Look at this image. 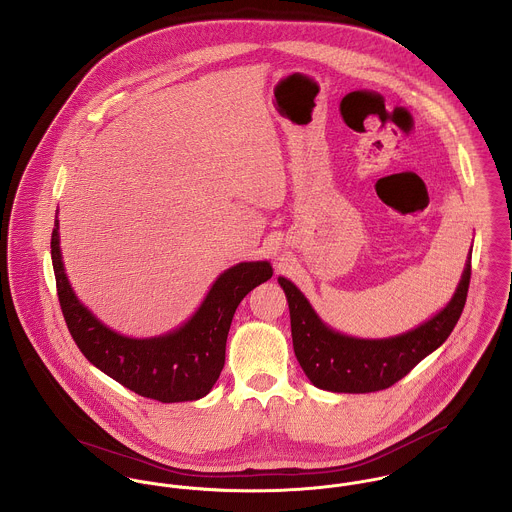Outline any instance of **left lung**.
<instances>
[{"label":"left lung","instance_id":"left-lung-1","mask_svg":"<svg viewBox=\"0 0 512 512\" xmlns=\"http://www.w3.org/2000/svg\"><path fill=\"white\" fill-rule=\"evenodd\" d=\"M470 276L472 251L448 306L417 329L390 339H356L333 331L317 317L306 296L288 278L278 276L302 370L314 386L337 394H368L394 386L448 339L464 312Z\"/></svg>","mask_w":512,"mask_h":512}]
</instances>
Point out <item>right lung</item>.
Wrapping results in <instances>:
<instances>
[{
    "label": "right lung",
    "mask_w": 512,
    "mask_h": 512,
    "mask_svg": "<svg viewBox=\"0 0 512 512\" xmlns=\"http://www.w3.org/2000/svg\"><path fill=\"white\" fill-rule=\"evenodd\" d=\"M50 249L60 308L79 351L124 388L161 403L195 401L212 390L224 368L226 339L239 302L273 276L267 261L239 263L216 278L185 325L152 339H132L101 323L74 294L62 263L58 216Z\"/></svg>",
    "instance_id": "obj_1"
}]
</instances>
